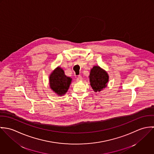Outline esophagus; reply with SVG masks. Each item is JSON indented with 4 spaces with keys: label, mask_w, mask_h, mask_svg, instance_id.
<instances>
[{
    "label": "esophagus",
    "mask_w": 154,
    "mask_h": 154,
    "mask_svg": "<svg viewBox=\"0 0 154 154\" xmlns=\"http://www.w3.org/2000/svg\"><path fill=\"white\" fill-rule=\"evenodd\" d=\"M82 77L81 76V75H79L76 79V81H82Z\"/></svg>",
    "instance_id": "1"
}]
</instances>
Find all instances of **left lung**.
Returning <instances> with one entry per match:
<instances>
[{"mask_svg": "<svg viewBox=\"0 0 154 154\" xmlns=\"http://www.w3.org/2000/svg\"><path fill=\"white\" fill-rule=\"evenodd\" d=\"M91 86L95 92H100L107 87L109 75L107 72L99 66H94L89 75Z\"/></svg>", "mask_w": 154, "mask_h": 154, "instance_id": "obj_1", "label": "left lung"}]
</instances>
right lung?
<instances>
[{"mask_svg": "<svg viewBox=\"0 0 154 154\" xmlns=\"http://www.w3.org/2000/svg\"><path fill=\"white\" fill-rule=\"evenodd\" d=\"M71 81L72 79L66 76L60 67H57L50 76V87L59 95L66 94Z\"/></svg>", "mask_w": 154, "mask_h": 154, "instance_id": "1", "label": "right lung"}]
</instances>
